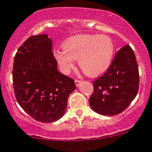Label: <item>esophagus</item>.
I'll return each mask as SVG.
<instances>
[{
  "label": "esophagus",
  "instance_id": "obj_1",
  "mask_svg": "<svg viewBox=\"0 0 152 152\" xmlns=\"http://www.w3.org/2000/svg\"><path fill=\"white\" fill-rule=\"evenodd\" d=\"M80 83H81V80H77V79L75 80V83H76V87H79V86H80Z\"/></svg>",
  "mask_w": 152,
  "mask_h": 152
}]
</instances>
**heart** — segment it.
Wrapping results in <instances>:
<instances>
[{
	"mask_svg": "<svg viewBox=\"0 0 152 152\" xmlns=\"http://www.w3.org/2000/svg\"><path fill=\"white\" fill-rule=\"evenodd\" d=\"M62 48L54 50L61 71L68 73L77 59L83 72L91 77L101 76L110 68L115 51L109 37L96 34L72 36L62 43Z\"/></svg>",
	"mask_w": 152,
	"mask_h": 152,
	"instance_id": "obj_1",
	"label": "heart"
}]
</instances>
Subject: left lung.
<instances>
[{
  "label": "left lung",
  "mask_w": 152,
  "mask_h": 152,
  "mask_svg": "<svg viewBox=\"0 0 152 152\" xmlns=\"http://www.w3.org/2000/svg\"><path fill=\"white\" fill-rule=\"evenodd\" d=\"M94 92L89 104L103 115L121 113L137 94L139 70L137 59L129 45L122 48L115 55L107 72L93 82Z\"/></svg>",
  "instance_id": "left-lung-1"
}]
</instances>
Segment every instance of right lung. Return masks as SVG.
<instances>
[{
    "label": "right lung",
    "mask_w": 152,
    "mask_h": 152,
    "mask_svg": "<svg viewBox=\"0 0 152 152\" xmlns=\"http://www.w3.org/2000/svg\"><path fill=\"white\" fill-rule=\"evenodd\" d=\"M52 40L47 34L32 36L18 49L12 78L15 96L32 118L53 123L65 114L68 97L76 88L73 79L57 69Z\"/></svg>",
    "instance_id": "1"
}]
</instances>
